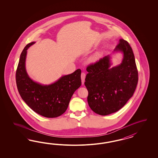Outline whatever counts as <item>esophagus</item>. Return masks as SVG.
<instances>
[{
  "label": "esophagus",
  "instance_id": "1",
  "mask_svg": "<svg viewBox=\"0 0 158 158\" xmlns=\"http://www.w3.org/2000/svg\"><path fill=\"white\" fill-rule=\"evenodd\" d=\"M85 77H86V74L83 72L81 73V83L83 85L84 83H85Z\"/></svg>",
  "mask_w": 158,
  "mask_h": 158
}]
</instances>
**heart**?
Segmentation results:
<instances>
[{
	"mask_svg": "<svg viewBox=\"0 0 158 158\" xmlns=\"http://www.w3.org/2000/svg\"><path fill=\"white\" fill-rule=\"evenodd\" d=\"M98 54H96L93 55V56H91L90 58V61H91V62H94V61H95L98 59Z\"/></svg>",
	"mask_w": 158,
	"mask_h": 158,
	"instance_id": "obj_1",
	"label": "heart"
}]
</instances>
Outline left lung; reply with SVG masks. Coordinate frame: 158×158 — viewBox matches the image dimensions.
Instances as JSON below:
<instances>
[{"label":"left lung","mask_w":158,"mask_h":158,"mask_svg":"<svg viewBox=\"0 0 158 158\" xmlns=\"http://www.w3.org/2000/svg\"><path fill=\"white\" fill-rule=\"evenodd\" d=\"M115 53L123 54L119 65L112 67L111 55H108L86 69L87 102L98 115H110L120 110L133 95L138 83L134 53L129 43L120 39Z\"/></svg>","instance_id":"1"}]
</instances>
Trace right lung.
Listing matches in <instances>:
<instances>
[{"label": "right lung", "mask_w": 158, "mask_h": 158, "mask_svg": "<svg viewBox=\"0 0 158 158\" xmlns=\"http://www.w3.org/2000/svg\"><path fill=\"white\" fill-rule=\"evenodd\" d=\"M35 43L28 44L21 54L15 75L17 89L34 112L46 118H57L66 111L72 95L81 86V70L62 76L50 85L34 81L27 72L25 61L27 50Z\"/></svg>", "instance_id": "add662e5"}]
</instances>
